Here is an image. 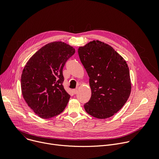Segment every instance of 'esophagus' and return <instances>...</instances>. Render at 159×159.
I'll use <instances>...</instances> for the list:
<instances>
[{
	"mask_svg": "<svg viewBox=\"0 0 159 159\" xmlns=\"http://www.w3.org/2000/svg\"><path fill=\"white\" fill-rule=\"evenodd\" d=\"M73 92L74 94H76L77 92H78V90L77 89H74V90H73Z\"/></svg>",
	"mask_w": 159,
	"mask_h": 159,
	"instance_id": "esophagus-1",
	"label": "esophagus"
}]
</instances>
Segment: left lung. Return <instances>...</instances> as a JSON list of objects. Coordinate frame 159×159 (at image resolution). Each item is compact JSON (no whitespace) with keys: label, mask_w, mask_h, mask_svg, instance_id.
<instances>
[{"label":"left lung","mask_w":159,"mask_h":159,"mask_svg":"<svg viewBox=\"0 0 159 159\" xmlns=\"http://www.w3.org/2000/svg\"><path fill=\"white\" fill-rule=\"evenodd\" d=\"M80 61L89 75L92 96L86 112L98 119L117 113L126 103L131 84L128 64L108 44L93 40L78 48Z\"/></svg>","instance_id":"obj_1"}]
</instances>
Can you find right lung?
<instances>
[{"mask_svg":"<svg viewBox=\"0 0 159 159\" xmlns=\"http://www.w3.org/2000/svg\"><path fill=\"white\" fill-rule=\"evenodd\" d=\"M75 53L73 47L64 42H52L39 50L25 66L22 94L28 106L40 117L56 116L66 108L70 95L62 84V69Z\"/></svg>","mask_w":159,"mask_h":159,"instance_id":"1","label":"right lung"}]
</instances>
